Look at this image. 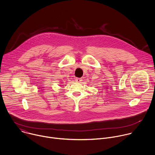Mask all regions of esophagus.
<instances>
[{
	"mask_svg": "<svg viewBox=\"0 0 155 155\" xmlns=\"http://www.w3.org/2000/svg\"><path fill=\"white\" fill-rule=\"evenodd\" d=\"M75 81H76L77 82H81V81H82V79L78 78H76Z\"/></svg>",
	"mask_w": 155,
	"mask_h": 155,
	"instance_id": "1",
	"label": "esophagus"
}]
</instances>
